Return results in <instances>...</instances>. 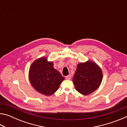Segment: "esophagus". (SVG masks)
Instances as JSON below:
<instances>
[{
    "label": "esophagus",
    "mask_w": 127,
    "mask_h": 127,
    "mask_svg": "<svg viewBox=\"0 0 127 127\" xmlns=\"http://www.w3.org/2000/svg\"><path fill=\"white\" fill-rule=\"evenodd\" d=\"M71 77H72V76L70 74H69V75H68V76H65V78L66 79H71Z\"/></svg>",
    "instance_id": "esophagus-1"
}]
</instances>
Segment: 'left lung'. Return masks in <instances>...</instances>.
Here are the masks:
<instances>
[{
	"mask_svg": "<svg viewBox=\"0 0 127 127\" xmlns=\"http://www.w3.org/2000/svg\"><path fill=\"white\" fill-rule=\"evenodd\" d=\"M102 73L94 62L88 61L77 65L73 82L77 91L87 95L98 89L102 81Z\"/></svg>",
	"mask_w": 127,
	"mask_h": 127,
	"instance_id": "obj_1",
	"label": "left lung"
}]
</instances>
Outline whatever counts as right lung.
<instances>
[{
  "mask_svg": "<svg viewBox=\"0 0 127 127\" xmlns=\"http://www.w3.org/2000/svg\"><path fill=\"white\" fill-rule=\"evenodd\" d=\"M29 79L36 91L50 96L59 89L64 77L54 69L53 62H48L45 58H41L30 66Z\"/></svg>",
  "mask_w": 127,
  "mask_h": 127,
  "instance_id": "right-lung-1",
  "label": "right lung"
}]
</instances>
